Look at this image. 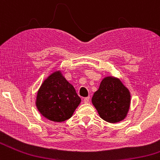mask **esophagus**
I'll use <instances>...</instances> for the list:
<instances>
[{
	"mask_svg": "<svg viewBox=\"0 0 160 160\" xmlns=\"http://www.w3.org/2000/svg\"><path fill=\"white\" fill-rule=\"evenodd\" d=\"M84 102L85 103H89L90 102V97H87L84 98Z\"/></svg>",
	"mask_w": 160,
	"mask_h": 160,
	"instance_id": "1",
	"label": "esophagus"
}]
</instances>
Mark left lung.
<instances>
[{"mask_svg":"<svg viewBox=\"0 0 160 160\" xmlns=\"http://www.w3.org/2000/svg\"><path fill=\"white\" fill-rule=\"evenodd\" d=\"M131 102L129 90L119 79L107 77L102 81L92 98L99 116L108 122H118L127 116Z\"/></svg>","mask_w":160,"mask_h":160,"instance_id":"obj_1","label":"left lung"}]
</instances>
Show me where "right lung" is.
I'll return each mask as SVG.
<instances>
[{
	"mask_svg": "<svg viewBox=\"0 0 160 160\" xmlns=\"http://www.w3.org/2000/svg\"><path fill=\"white\" fill-rule=\"evenodd\" d=\"M80 102L81 98L74 87L60 72H56L41 86L36 104L44 117L54 122H63L72 116Z\"/></svg>",
	"mask_w": 160,
	"mask_h": 160,
	"instance_id": "add662e5",
	"label": "right lung"
}]
</instances>
